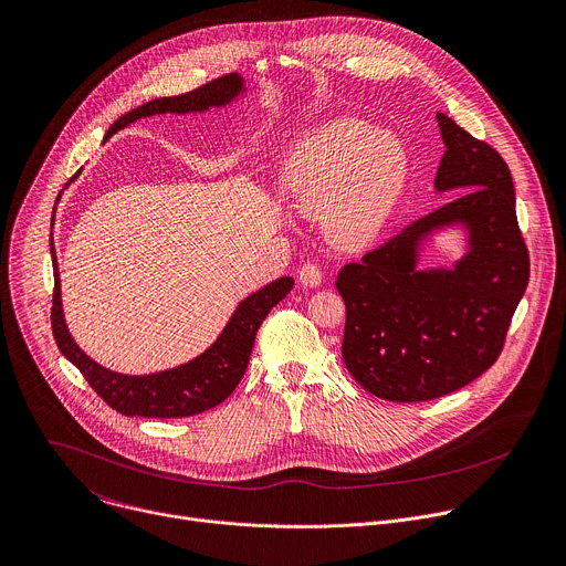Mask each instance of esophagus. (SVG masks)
<instances>
[{"label":"esophagus","mask_w":566,"mask_h":566,"mask_svg":"<svg viewBox=\"0 0 566 566\" xmlns=\"http://www.w3.org/2000/svg\"><path fill=\"white\" fill-rule=\"evenodd\" d=\"M300 282L306 286V289H317L319 284H322V280H324V275H322V269L317 266V264H304L302 269H300Z\"/></svg>","instance_id":"obj_1"}]
</instances>
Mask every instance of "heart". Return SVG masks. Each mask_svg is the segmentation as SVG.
Returning a JSON list of instances; mask_svg holds the SVG:
<instances>
[{
    "label": "heart",
    "instance_id": "b5f03b06",
    "mask_svg": "<svg viewBox=\"0 0 566 566\" xmlns=\"http://www.w3.org/2000/svg\"><path fill=\"white\" fill-rule=\"evenodd\" d=\"M409 179V153L394 135L357 119H333L300 137L277 166L284 200L319 216L342 249H364L396 213Z\"/></svg>",
    "mask_w": 566,
    "mask_h": 566
}]
</instances>
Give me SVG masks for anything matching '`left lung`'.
<instances>
[{"label":"left lung","mask_w":566,"mask_h":566,"mask_svg":"<svg viewBox=\"0 0 566 566\" xmlns=\"http://www.w3.org/2000/svg\"><path fill=\"white\" fill-rule=\"evenodd\" d=\"M436 117L447 150L433 186L455 198L346 264L335 282L346 306L344 364L359 387L391 402L473 382L497 359L528 284L506 161L444 113ZM444 230L463 233V258L420 270L426 244Z\"/></svg>","instance_id":"obj_1"}]
</instances>
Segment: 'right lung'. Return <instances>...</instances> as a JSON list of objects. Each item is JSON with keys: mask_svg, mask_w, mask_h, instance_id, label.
<instances>
[{"mask_svg": "<svg viewBox=\"0 0 566 566\" xmlns=\"http://www.w3.org/2000/svg\"><path fill=\"white\" fill-rule=\"evenodd\" d=\"M244 95H247V80L240 73H231L191 93L175 95V97H157L128 111L108 128L104 139L113 137L117 130L126 128L128 124L142 117L161 115V113H175V115L207 113L209 108H224ZM51 253H53V273H55L51 319H53V335H55L57 348L71 364L80 368L84 380L95 389V394L108 407H113L117 413L128 418L133 416L188 418V416L205 413L218 407L220 402H224L242 380L260 324L271 313V308L289 295V291L295 284L293 277H277L271 284L244 297L235 306L233 315L229 317L227 326L216 337V342L198 357L166 370L128 375V373H117L97 364L73 339L64 317L60 269H57V258L53 247H51Z\"/></svg>", "mask_w": 566, "mask_h": 566, "instance_id": "obj_1", "label": "right lung"}]
</instances>
